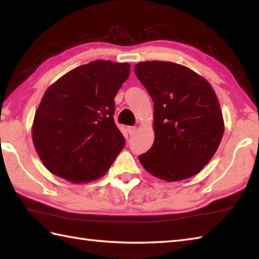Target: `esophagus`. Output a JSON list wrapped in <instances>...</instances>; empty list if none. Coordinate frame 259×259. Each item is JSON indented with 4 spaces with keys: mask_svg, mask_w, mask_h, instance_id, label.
<instances>
[{
    "mask_svg": "<svg viewBox=\"0 0 259 259\" xmlns=\"http://www.w3.org/2000/svg\"><path fill=\"white\" fill-rule=\"evenodd\" d=\"M136 126H133V125H129V126H126V131H128V134L131 136V135H134L135 133H136Z\"/></svg>",
    "mask_w": 259,
    "mask_h": 259,
    "instance_id": "34e87169",
    "label": "esophagus"
}]
</instances>
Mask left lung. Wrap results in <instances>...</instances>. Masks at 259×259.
Returning a JSON list of instances; mask_svg holds the SVG:
<instances>
[{"label": "left lung", "mask_w": 259, "mask_h": 259, "mask_svg": "<svg viewBox=\"0 0 259 259\" xmlns=\"http://www.w3.org/2000/svg\"><path fill=\"white\" fill-rule=\"evenodd\" d=\"M135 72L155 102V141L139 156L142 167L169 183L197 175L217 151L225 130L212 87L195 71L174 62H140Z\"/></svg>", "instance_id": "left-lung-1"}]
</instances>
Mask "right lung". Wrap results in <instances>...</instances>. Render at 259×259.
Masks as SVG:
<instances>
[{
	"instance_id": "add662e5",
	"label": "right lung",
	"mask_w": 259,
	"mask_h": 259,
	"mask_svg": "<svg viewBox=\"0 0 259 259\" xmlns=\"http://www.w3.org/2000/svg\"><path fill=\"white\" fill-rule=\"evenodd\" d=\"M129 63L90 62L48 88L32 124V140L49 171L73 184L101 178L124 147L113 120L114 97Z\"/></svg>"
}]
</instances>
